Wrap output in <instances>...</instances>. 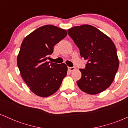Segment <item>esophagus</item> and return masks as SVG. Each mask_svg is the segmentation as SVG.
Listing matches in <instances>:
<instances>
[{"label": "esophagus", "mask_w": 128, "mask_h": 128, "mask_svg": "<svg viewBox=\"0 0 128 128\" xmlns=\"http://www.w3.org/2000/svg\"><path fill=\"white\" fill-rule=\"evenodd\" d=\"M74 69H75V67H68V71H70V72H72V71H73V70H74Z\"/></svg>", "instance_id": "1"}]
</instances>
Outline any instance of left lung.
Returning a JSON list of instances; mask_svg holds the SVG:
<instances>
[{"mask_svg":"<svg viewBox=\"0 0 128 128\" xmlns=\"http://www.w3.org/2000/svg\"><path fill=\"white\" fill-rule=\"evenodd\" d=\"M68 34L78 47L80 56L87 61L86 68L79 69L82 76L76 82L79 88L90 94L104 92L112 84L119 66L114 42L89 24L72 28Z\"/></svg>","mask_w":128,"mask_h":128,"instance_id":"left-lung-1","label":"left lung"}]
</instances>
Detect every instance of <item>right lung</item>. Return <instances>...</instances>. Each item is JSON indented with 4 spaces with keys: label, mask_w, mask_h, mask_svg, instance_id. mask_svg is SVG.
Listing matches in <instances>:
<instances>
[{
    "label": "right lung",
    "mask_w": 128,
    "mask_h": 128,
    "mask_svg": "<svg viewBox=\"0 0 128 128\" xmlns=\"http://www.w3.org/2000/svg\"><path fill=\"white\" fill-rule=\"evenodd\" d=\"M67 35L54 25L40 27L24 38L17 56V66L24 81L34 93L48 97L58 91L67 75L64 63L48 62L54 46Z\"/></svg>",
    "instance_id": "obj_1"
}]
</instances>
